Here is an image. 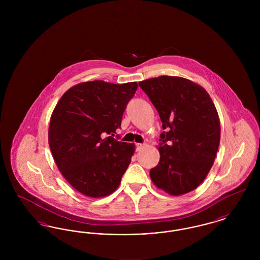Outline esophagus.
Returning a JSON list of instances; mask_svg holds the SVG:
<instances>
[{"label":"esophagus","mask_w":260,"mask_h":260,"mask_svg":"<svg viewBox=\"0 0 260 260\" xmlns=\"http://www.w3.org/2000/svg\"><path fill=\"white\" fill-rule=\"evenodd\" d=\"M145 146V144H141V143H136V150L139 151L140 149L143 148Z\"/></svg>","instance_id":"1"}]
</instances>
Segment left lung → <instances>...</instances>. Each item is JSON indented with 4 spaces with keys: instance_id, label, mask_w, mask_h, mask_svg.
Segmentation results:
<instances>
[{
    "instance_id": "1",
    "label": "left lung",
    "mask_w": 260,
    "mask_h": 260,
    "mask_svg": "<svg viewBox=\"0 0 260 260\" xmlns=\"http://www.w3.org/2000/svg\"><path fill=\"white\" fill-rule=\"evenodd\" d=\"M138 85L166 129L151 180L171 196L184 195L205 180L213 165L220 142L218 113L207 90L185 78L160 76Z\"/></svg>"
}]
</instances>
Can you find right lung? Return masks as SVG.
<instances>
[{
  "instance_id": "1",
  "label": "right lung",
  "mask_w": 260,
  "mask_h": 260,
  "mask_svg": "<svg viewBox=\"0 0 260 260\" xmlns=\"http://www.w3.org/2000/svg\"><path fill=\"white\" fill-rule=\"evenodd\" d=\"M136 82H84L70 87L50 117L49 144L59 172L83 195L103 198L117 190L136 151L113 136L121 127Z\"/></svg>"
}]
</instances>
